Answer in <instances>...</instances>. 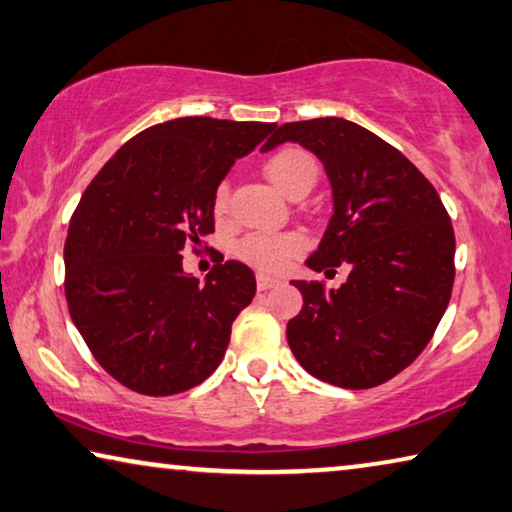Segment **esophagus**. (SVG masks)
Wrapping results in <instances>:
<instances>
[{"label":"esophagus","mask_w":512,"mask_h":512,"mask_svg":"<svg viewBox=\"0 0 512 512\" xmlns=\"http://www.w3.org/2000/svg\"><path fill=\"white\" fill-rule=\"evenodd\" d=\"M279 283H281V281L270 277V274H263V272L256 274V286H258V290H270V288H274V286H279Z\"/></svg>","instance_id":"1"}]
</instances>
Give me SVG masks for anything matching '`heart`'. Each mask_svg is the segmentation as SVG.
<instances>
[{
  "mask_svg": "<svg viewBox=\"0 0 512 512\" xmlns=\"http://www.w3.org/2000/svg\"><path fill=\"white\" fill-rule=\"evenodd\" d=\"M265 176L286 196L300 187L313 185L318 167L313 157L297 146L281 148L265 162ZM229 210V190L219 185L212 196V212L224 217ZM304 238L300 233H251L235 245V256L261 272H281L297 254H302Z\"/></svg>",
  "mask_w": 512,
  "mask_h": 512,
  "instance_id": "1",
  "label": "heart"
}]
</instances>
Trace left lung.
I'll return each mask as SVG.
<instances>
[{"instance_id": "obj_1", "label": "left lung", "mask_w": 512, "mask_h": 512, "mask_svg": "<svg viewBox=\"0 0 512 512\" xmlns=\"http://www.w3.org/2000/svg\"><path fill=\"white\" fill-rule=\"evenodd\" d=\"M295 141L325 164L334 215L316 272L348 267L341 288L290 281L302 311L286 336L306 373L343 389H371L421 355L451 300L455 235L442 199L407 157L361 125L283 123L261 151Z\"/></svg>"}]
</instances>
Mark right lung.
<instances>
[{
  "mask_svg": "<svg viewBox=\"0 0 512 512\" xmlns=\"http://www.w3.org/2000/svg\"><path fill=\"white\" fill-rule=\"evenodd\" d=\"M274 128L208 116L157 123L86 187L66 235V302L91 355L123 387L171 396L222 364L256 277L226 261L199 283L180 251L215 231L219 183Z\"/></svg>",
  "mask_w": 512,
  "mask_h": 512,
  "instance_id": "1",
  "label": "right lung"
}]
</instances>
